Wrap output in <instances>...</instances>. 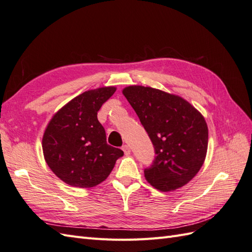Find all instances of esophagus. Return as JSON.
Masks as SVG:
<instances>
[{
    "label": "esophagus",
    "instance_id": "obj_1",
    "mask_svg": "<svg viewBox=\"0 0 252 252\" xmlns=\"http://www.w3.org/2000/svg\"><path fill=\"white\" fill-rule=\"evenodd\" d=\"M122 149H123L125 156H129V155H130V147H129L128 145H124V146L122 147Z\"/></svg>",
    "mask_w": 252,
    "mask_h": 252
}]
</instances>
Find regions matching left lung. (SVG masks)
<instances>
[{
	"mask_svg": "<svg viewBox=\"0 0 252 252\" xmlns=\"http://www.w3.org/2000/svg\"><path fill=\"white\" fill-rule=\"evenodd\" d=\"M122 93L155 146L157 157L144 170L145 179L163 192L186 185L207 154L208 127L203 114L185 98L159 89L131 85Z\"/></svg>",
	"mask_w": 252,
	"mask_h": 252,
	"instance_id": "obj_1",
	"label": "left lung"
}]
</instances>
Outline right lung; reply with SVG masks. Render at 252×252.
I'll use <instances>...</instances> for the list:
<instances>
[{"label":"right lung","instance_id":"right-lung-1","mask_svg":"<svg viewBox=\"0 0 252 252\" xmlns=\"http://www.w3.org/2000/svg\"><path fill=\"white\" fill-rule=\"evenodd\" d=\"M117 87L91 89L59 109L45 129L42 148L51 171L72 187L90 188L108 178L124 152L106 142L97 111Z\"/></svg>","mask_w":252,"mask_h":252}]
</instances>
